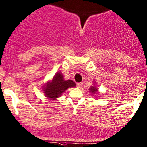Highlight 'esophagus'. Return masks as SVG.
Masks as SVG:
<instances>
[{"label":"esophagus","mask_w":147,"mask_h":147,"mask_svg":"<svg viewBox=\"0 0 147 147\" xmlns=\"http://www.w3.org/2000/svg\"><path fill=\"white\" fill-rule=\"evenodd\" d=\"M82 85H83V83H82V82L77 83V86H78V88H82Z\"/></svg>","instance_id":"obj_1"}]
</instances>
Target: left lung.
Segmentation results:
<instances>
[{
    "label": "left lung",
    "instance_id": "1",
    "mask_svg": "<svg viewBox=\"0 0 147 147\" xmlns=\"http://www.w3.org/2000/svg\"><path fill=\"white\" fill-rule=\"evenodd\" d=\"M89 90H90V91L93 93V94H94V93H96L97 89L95 88V86H92L90 89H89Z\"/></svg>",
    "mask_w": 147,
    "mask_h": 147
}]
</instances>
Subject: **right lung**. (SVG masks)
<instances>
[{
    "label": "right lung",
    "instance_id": "add662e5",
    "mask_svg": "<svg viewBox=\"0 0 147 147\" xmlns=\"http://www.w3.org/2000/svg\"><path fill=\"white\" fill-rule=\"evenodd\" d=\"M75 86L76 84L74 81L64 80L61 73H57L52 82H48L44 87V91L46 97L51 100H54L60 96L67 89Z\"/></svg>",
    "mask_w": 147,
    "mask_h": 147
}]
</instances>
